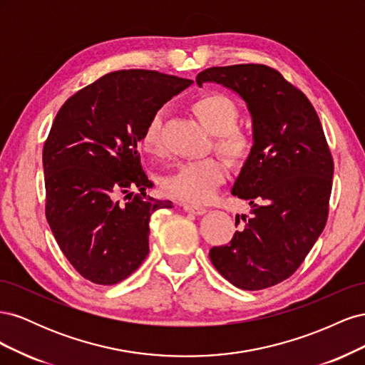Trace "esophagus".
I'll list each match as a JSON object with an SVG mask.
<instances>
[{"label":"esophagus","instance_id":"esophagus-1","mask_svg":"<svg viewBox=\"0 0 365 365\" xmlns=\"http://www.w3.org/2000/svg\"><path fill=\"white\" fill-rule=\"evenodd\" d=\"M182 208L185 210L187 213H192V215H204L207 212L205 207H201V205H192V204H184Z\"/></svg>","mask_w":365,"mask_h":365}]
</instances>
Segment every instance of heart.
Here are the masks:
<instances>
[{
    "label": "heart",
    "mask_w": 365,
    "mask_h": 365,
    "mask_svg": "<svg viewBox=\"0 0 365 365\" xmlns=\"http://www.w3.org/2000/svg\"><path fill=\"white\" fill-rule=\"evenodd\" d=\"M193 111L201 123L217 135V148L233 160H242L251 149V137L236 129L239 109L222 94H207L193 103ZM163 113H153L141 135V148L149 153L161 149L160 128ZM227 180V165L217 158L185 161L163 180L164 192L176 200L202 204L212 200L217 187Z\"/></svg>",
    "instance_id": "b5f03b06"
}]
</instances>
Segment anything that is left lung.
Masks as SVG:
<instances>
[{
  "label": "left lung",
  "instance_id": "obj_1",
  "mask_svg": "<svg viewBox=\"0 0 365 365\" xmlns=\"http://www.w3.org/2000/svg\"><path fill=\"white\" fill-rule=\"evenodd\" d=\"M205 82L235 91L252 120V148L231 189L250 202L251 216L242 215L244 228L208 256L236 288H269L291 277L324 230L334 160L314 106L279 71L213 67L196 76Z\"/></svg>",
  "mask_w": 365,
  "mask_h": 365
}]
</instances>
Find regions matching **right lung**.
I'll return each instance as SVG.
<instances>
[{"mask_svg": "<svg viewBox=\"0 0 365 365\" xmlns=\"http://www.w3.org/2000/svg\"><path fill=\"white\" fill-rule=\"evenodd\" d=\"M193 82L149 70L105 74L71 96L42 150L46 216L63 256L83 279L115 284L149 254V219L170 201L152 187L137 145L153 113ZM143 195L120 203V192Z\"/></svg>", "mask_w": 365, "mask_h": 365, "instance_id": "1", "label": "right lung"}]
</instances>
